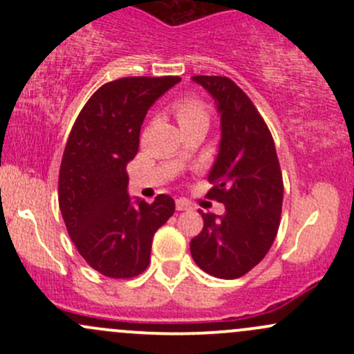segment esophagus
<instances>
[{
	"mask_svg": "<svg viewBox=\"0 0 354 354\" xmlns=\"http://www.w3.org/2000/svg\"><path fill=\"white\" fill-rule=\"evenodd\" d=\"M176 209L178 211H188V209H191V205L186 200H176Z\"/></svg>",
	"mask_w": 354,
	"mask_h": 354,
	"instance_id": "obj_1",
	"label": "esophagus"
}]
</instances>
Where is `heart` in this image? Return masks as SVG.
<instances>
[{
  "label": "heart",
  "instance_id": "1",
  "mask_svg": "<svg viewBox=\"0 0 354 354\" xmlns=\"http://www.w3.org/2000/svg\"><path fill=\"white\" fill-rule=\"evenodd\" d=\"M174 113H176L178 121L180 124H188L198 120H206L208 121V113H206L205 104L200 100L188 96V98H181L174 104Z\"/></svg>",
  "mask_w": 354,
  "mask_h": 354
}]
</instances>
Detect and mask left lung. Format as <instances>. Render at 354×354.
I'll return each instance as SVG.
<instances>
[{
  "mask_svg": "<svg viewBox=\"0 0 354 354\" xmlns=\"http://www.w3.org/2000/svg\"><path fill=\"white\" fill-rule=\"evenodd\" d=\"M216 104L219 151L208 174L206 196L225 213H201V233L191 239L194 263L221 279H234L265 258L279 228L283 176L274 141L258 109L226 76H193Z\"/></svg>",
  "mask_w": 354,
  "mask_h": 354,
  "instance_id": "8db88e82",
  "label": "left lung"
}]
</instances>
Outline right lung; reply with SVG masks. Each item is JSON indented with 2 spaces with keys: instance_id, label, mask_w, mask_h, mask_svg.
Instances as JSON below:
<instances>
[{
  "instance_id": "add662e5",
  "label": "right lung",
  "mask_w": 354,
  "mask_h": 354,
  "mask_svg": "<svg viewBox=\"0 0 354 354\" xmlns=\"http://www.w3.org/2000/svg\"><path fill=\"white\" fill-rule=\"evenodd\" d=\"M178 76H131L103 84L76 118L59 168L58 198L68 234L86 263L109 278H133L149 265L153 236L174 213L158 194L129 198L126 165L154 101Z\"/></svg>"
}]
</instances>
